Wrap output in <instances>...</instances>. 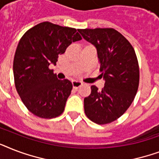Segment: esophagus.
<instances>
[{"label":"esophagus","instance_id":"1","mask_svg":"<svg viewBox=\"0 0 159 159\" xmlns=\"http://www.w3.org/2000/svg\"><path fill=\"white\" fill-rule=\"evenodd\" d=\"M83 84L81 81H77V80H74L72 81V86L74 88H78L79 87H81L82 85Z\"/></svg>","mask_w":159,"mask_h":159}]
</instances>
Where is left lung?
Here are the masks:
<instances>
[{"label":"left lung","mask_w":159,"mask_h":159,"mask_svg":"<svg viewBox=\"0 0 159 159\" xmlns=\"http://www.w3.org/2000/svg\"><path fill=\"white\" fill-rule=\"evenodd\" d=\"M78 32L97 48L101 77L105 80L101 91L91 87V94L84 98L85 114L98 125L111 123L127 111L138 91L139 69L135 52L114 29H85Z\"/></svg>","instance_id":"1"}]
</instances>
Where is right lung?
<instances>
[{"label": "right lung", "instance_id": "add662e5", "mask_svg": "<svg viewBox=\"0 0 159 159\" xmlns=\"http://www.w3.org/2000/svg\"><path fill=\"white\" fill-rule=\"evenodd\" d=\"M82 37L77 30L43 22L26 31L16 48L15 85L24 105L34 116L52 119L64 111L72 89L69 80H58L49 65Z\"/></svg>", "mask_w": 159, "mask_h": 159}]
</instances>
